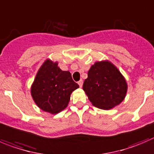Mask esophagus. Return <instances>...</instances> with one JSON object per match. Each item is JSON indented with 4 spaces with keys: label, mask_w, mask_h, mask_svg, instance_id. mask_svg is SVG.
Here are the masks:
<instances>
[{
    "label": "esophagus",
    "mask_w": 154,
    "mask_h": 154,
    "mask_svg": "<svg viewBox=\"0 0 154 154\" xmlns=\"http://www.w3.org/2000/svg\"><path fill=\"white\" fill-rule=\"evenodd\" d=\"M83 83H84V82H83V80H79L78 84H79V86H80V87H82V86H83Z\"/></svg>",
    "instance_id": "obj_1"
}]
</instances>
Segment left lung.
<instances>
[{
    "instance_id": "1",
    "label": "left lung",
    "mask_w": 154,
    "mask_h": 154,
    "mask_svg": "<svg viewBox=\"0 0 154 154\" xmlns=\"http://www.w3.org/2000/svg\"><path fill=\"white\" fill-rule=\"evenodd\" d=\"M127 84L119 70L109 61L95 63L88 71L83 89L93 106L110 109L125 97Z\"/></svg>"
}]
</instances>
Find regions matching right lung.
Returning a JSON list of instances; mask_svg holds the SVG:
<instances>
[{"label":"right lung","instance_id":"obj_1","mask_svg":"<svg viewBox=\"0 0 154 154\" xmlns=\"http://www.w3.org/2000/svg\"><path fill=\"white\" fill-rule=\"evenodd\" d=\"M78 87L69 71H63L57 63L47 60L37 73L31 94L41 109L57 114L67 107L70 93Z\"/></svg>","mask_w":154,"mask_h":154}]
</instances>
